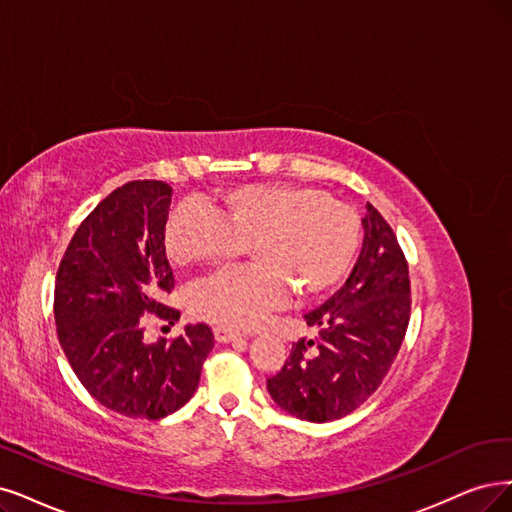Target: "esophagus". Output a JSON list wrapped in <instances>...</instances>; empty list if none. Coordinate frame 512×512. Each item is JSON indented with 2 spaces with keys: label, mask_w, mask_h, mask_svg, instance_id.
Returning a JSON list of instances; mask_svg holds the SVG:
<instances>
[{
  "label": "esophagus",
  "mask_w": 512,
  "mask_h": 512,
  "mask_svg": "<svg viewBox=\"0 0 512 512\" xmlns=\"http://www.w3.org/2000/svg\"><path fill=\"white\" fill-rule=\"evenodd\" d=\"M213 333H215V339L219 344H230V342H236V339L242 337L238 331L227 329V327H215Z\"/></svg>",
  "instance_id": "1"
}]
</instances>
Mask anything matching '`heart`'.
<instances>
[{
	"instance_id": "b5f03b06",
	"label": "heart",
	"mask_w": 512,
	"mask_h": 512,
	"mask_svg": "<svg viewBox=\"0 0 512 512\" xmlns=\"http://www.w3.org/2000/svg\"><path fill=\"white\" fill-rule=\"evenodd\" d=\"M358 244L354 208L301 183L223 189L213 198V215L179 204L164 225V251L177 268L219 266L246 246L253 263L221 270L187 295L189 314L227 329L257 325L287 289L297 299L329 293L348 274Z\"/></svg>"
}]
</instances>
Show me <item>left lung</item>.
<instances>
[{
  "mask_svg": "<svg viewBox=\"0 0 512 512\" xmlns=\"http://www.w3.org/2000/svg\"><path fill=\"white\" fill-rule=\"evenodd\" d=\"M363 246L346 285L304 318L299 339L268 380L272 401L306 422H333L380 388L409 325V268L386 219L367 204Z\"/></svg>",
  "mask_w": 512,
  "mask_h": 512,
  "instance_id": "8db88e82",
  "label": "left lung"
}]
</instances>
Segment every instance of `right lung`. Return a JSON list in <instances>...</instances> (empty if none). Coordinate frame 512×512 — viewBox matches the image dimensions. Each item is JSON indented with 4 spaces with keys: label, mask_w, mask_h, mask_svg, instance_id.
Returning <instances> with one entry per match:
<instances>
[{
    "label": "right lung",
    "mask_w": 512,
    "mask_h": 512,
    "mask_svg": "<svg viewBox=\"0 0 512 512\" xmlns=\"http://www.w3.org/2000/svg\"><path fill=\"white\" fill-rule=\"evenodd\" d=\"M173 187L128 181L97 204L73 234L56 274L54 323L67 361L103 407L126 418L160 420L192 399L213 331L187 325L166 344L143 339V314L175 287L164 251Z\"/></svg>",
    "instance_id": "right-lung-1"
}]
</instances>
